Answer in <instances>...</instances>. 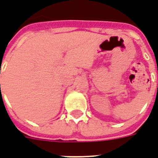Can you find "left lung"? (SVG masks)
Wrapping results in <instances>:
<instances>
[{
	"instance_id": "obj_1",
	"label": "left lung",
	"mask_w": 158,
	"mask_h": 158,
	"mask_svg": "<svg viewBox=\"0 0 158 158\" xmlns=\"http://www.w3.org/2000/svg\"><path fill=\"white\" fill-rule=\"evenodd\" d=\"M157 74H158V72H157Z\"/></svg>"
}]
</instances>
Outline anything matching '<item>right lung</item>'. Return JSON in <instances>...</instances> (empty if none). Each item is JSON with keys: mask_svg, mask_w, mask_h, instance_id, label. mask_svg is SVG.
Segmentation results:
<instances>
[{"mask_svg": "<svg viewBox=\"0 0 158 158\" xmlns=\"http://www.w3.org/2000/svg\"><path fill=\"white\" fill-rule=\"evenodd\" d=\"M0 85H1V84H0Z\"/></svg>", "mask_w": 158, "mask_h": 158, "instance_id": "right-lung-1", "label": "right lung"}]
</instances>
